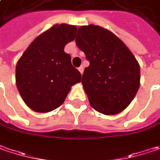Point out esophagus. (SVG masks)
Wrapping results in <instances>:
<instances>
[{
  "instance_id": "obj_1",
  "label": "esophagus",
  "mask_w": 160,
  "mask_h": 160,
  "mask_svg": "<svg viewBox=\"0 0 160 160\" xmlns=\"http://www.w3.org/2000/svg\"><path fill=\"white\" fill-rule=\"evenodd\" d=\"M78 70L80 71L81 75H83V73H84V67H83V66H81L80 68H78Z\"/></svg>"
}]
</instances>
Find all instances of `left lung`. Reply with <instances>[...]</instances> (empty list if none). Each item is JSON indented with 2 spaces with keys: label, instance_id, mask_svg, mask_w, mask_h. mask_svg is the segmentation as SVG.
I'll use <instances>...</instances> for the list:
<instances>
[{
  "label": "left lung",
  "instance_id": "obj_1",
  "mask_svg": "<svg viewBox=\"0 0 160 160\" xmlns=\"http://www.w3.org/2000/svg\"><path fill=\"white\" fill-rule=\"evenodd\" d=\"M76 43L90 63L82 84L91 106L106 115L123 111L140 87L135 57L118 37L95 25L78 28Z\"/></svg>",
  "mask_w": 160,
  "mask_h": 160
}]
</instances>
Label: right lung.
Listing matches in <instances>:
<instances>
[{"label":"right lung","mask_w":160,"mask_h":160,"mask_svg":"<svg viewBox=\"0 0 160 160\" xmlns=\"http://www.w3.org/2000/svg\"><path fill=\"white\" fill-rule=\"evenodd\" d=\"M77 28L57 24L28 46L16 66V84L30 109L48 112L64 102L72 85L81 81L65 46L75 39Z\"/></svg>","instance_id":"add662e5"}]
</instances>
